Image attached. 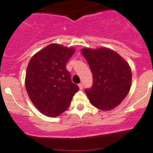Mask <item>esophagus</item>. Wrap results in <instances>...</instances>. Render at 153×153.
<instances>
[{
  "mask_svg": "<svg viewBox=\"0 0 153 153\" xmlns=\"http://www.w3.org/2000/svg\"><path fill=\"white\" fill-rule=\"evenodd\" d=\"M78 86H79V88H80V90H82V89L83 88V85H82V82H81V83H79L78 84Z\"/></svg>",
  "mask_w": 153,
  "mask_h": 153,
  "instance_id": "esophagus-1",
  "label": "esophagus"
}]
</instances>
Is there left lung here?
<instances>
[{
	"mask_svg": "<svg viewBox=\"0 0 153 153\" xmlns=\"http://www.w3.org/2000/svg\"><path fill=\"white\" fill-rule=\"evenodd\" d=\"M93 75L92 87L85 90L91 103L101 110L113 109L130 90L131 71L129 64L108 48L81 50Z\"/></svg>",
	"mask_w": 153,
	"mask_h": 153,
	"instance_id": "left-lung-1",
	"label": "left lung"
}]
</instances>
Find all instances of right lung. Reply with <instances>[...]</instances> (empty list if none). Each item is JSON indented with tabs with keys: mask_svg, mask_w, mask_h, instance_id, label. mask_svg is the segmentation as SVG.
<instances>
[{
	"mask_svg": "<svg viewBox=\"0 0 153 153\" xmlns=\"http://www.w3.org/2000/svg\"><path fill=\"white\" fill-rule=\"evenodd\" d=\"M73 48L51 44L35 54L29 61L25 85L31 101L41 113L57 117L70 106L79 90L71 80L66 63L74 54Z\"/></svg>",
	"mask_w": 153,
	"mask_h": 153,
	"instance_id": "obj_1",
	"label": "right lung"
}]
</instances>
